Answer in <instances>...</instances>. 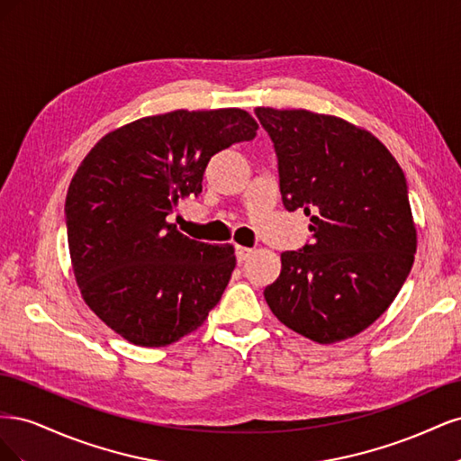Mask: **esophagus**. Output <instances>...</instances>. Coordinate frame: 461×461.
I'll list each match as a JSON object with an SVG mask.
<instances>
[{
    "label": "esophagus",
    "instance_id": "1",
    "mask_svg": "<svg viewBox=\"0 0 461 461\" xmlns=\"http://www.w3.org/2000/svg\"><path fill=\"white\" fill-rule=\"evenodd\" d=\"M254 254L252 248H246V246H236V259H239L240 263L246 261L249 256Z\"/></svg>",
    "mask_w": 461,
    "mask_h": 461
}]
</instances>
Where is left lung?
Wrapping results in <instances>:
<instances>
[{"label": "left lung", "instance_id": "8db88e82", "mask_svg": "<svg viewBox=\"0 0 461 461\" xmlns=\"http://www.w3.org/2000/svg\"><path fill=\"white\" fill-rule=\"evenodd\" d=\"M278 158L283 203L310 215L313 242L281 254L263 296L288 329L319 344L379 319L417 249L402 167L369 131L308 109L256 107Z\"/></svg>", "mask_w": 461, "mask_h": 461}]
</instances>
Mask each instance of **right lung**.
<instances>
[{
	"instance_id": "right-lung-1",
	"label": "right lung",
	"mask_w": 461,
	"mask_h": 461,
	"mask_svg": "<svg viewBox=\"0 0 461 461\" xmlns=\"http://www.w3.org/2000/svg\"><path fill=\"white\" fill-rule=\"evenodd\" d=\"M244 109H175L107 132L82 159L65 200L82 300L136 346L159 348L203 325L236 265L232 244L190 240L167 221L200 196L217 151L252 140Z\"/></svg>"
}]
</instances>
